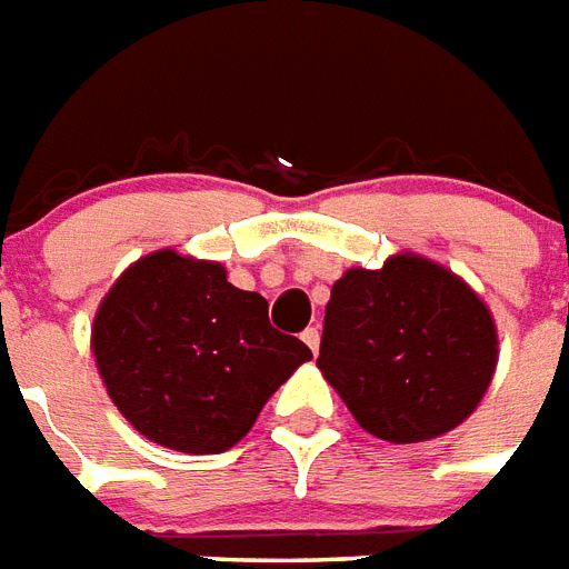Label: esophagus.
I'll return each mask as SVG.
<instances>
[{
	"label": "esophagus",
	"mask_w": 569,
	"mask_h": 569,
	"mask_svg": "<svg viewBox=\"0 0 569 569\" xmlns=\"http://www.w3.org/2000/svg\"><path fill=\"white\" fill-rule=\"evenodd\" d=\"M302 340H306V347L311 349L313 356H317V349H320V331L306 329V331H302Z\"/></svg>",
	"instance_id": "esophagus-1"
}]
</instances>
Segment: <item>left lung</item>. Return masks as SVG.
Instances as JSON below:
<instances>
[{
    "label": "left lung",
    "mask_w": 569,
    "mask_h": 569,
    "mask_svg": "<svg viewBox=\"0 0 569 569\" xmlns=\"http://www.w3.org/2000/svg\"><path fill=\"white\" fill-rule=\"evenodd\" d=\"M497 326L479 293L429 258L335 281L317 367L361 429L390 443L447 435L476 411L497 370Z\"/></svg>",
    "instance_id": "left-lung-1"
}]
</instances>
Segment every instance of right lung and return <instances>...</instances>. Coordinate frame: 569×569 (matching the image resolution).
Masks as SVG:
<instances>
[{
	"label": "right lung",
	"instance_id": "add662e5",
	"mask_svg": "<svg viewBox=\"0 0 569 569\" xmlns=\"http://www.w3.org/2000/svg\"><path fill=\"white\" fill-rule=\"evenodd\" d=\"M90 349L108 397L134 429L176 452L238 443L311 349L270 326L267 299L226 267L158 249L113 281Z\"/></svg>",
	"mask_w": 569,
	"mask_h": 569
}]
</instances>
